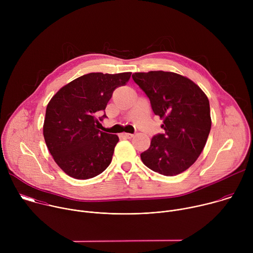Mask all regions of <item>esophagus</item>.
Returning <instances> with one entry per match:
<instances>
[{"instance_id": "esophagus-1", "label": "esophagus", "mask_w": 253, "mask_h": 253, "mask_svg": "<svg viewBox=\"0 0 253 253\" xmlns=\"http://www.w3.org/2000/svg\"><path fill=\"white\" fill-rule=\"evenodd\" d=\"M134 135L133 134H130V133H122L121 134V137L124 138V139H131Z\"/></svg>"}]
</instances>
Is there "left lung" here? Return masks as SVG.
I'll use <instances>...</instances> for the list:
<instances>
[{"instance_id":"1","label":"left lung","mask_w":253,"mask_h":253,"mask_svg":"<svg viewBox=\"0 0 253 253\" xmlns=\"http://www.w3.org/2000/svg\"><path fill=\"white\" fill-rule=\"evenodd\" d=\"M134 82L147 95L164 133L155 135L141 153L148 168L165 176L188 169L201 154L211 128L207 96L190 79L173 72L134 73Z\"/></svg>"}]
</instances>
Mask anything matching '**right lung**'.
Masks as SVG:
<instances>
[{"label":"right lung","mask_w":253,"mask_h":253,"mask_svg":"<svg viewBox=\"0 0 253 253\" xmlns=\"http://www.w3.org/2000/svg\"><path fill=\"white\" fill-rule=\"evenodd\" d=\"M130 77V72L89 73L62 87L50 100L43 134L55 162L67 175L93 178L111 163L119 138L100 131L97 116L106 109L114 90Z\"/></svg>","instance_id":"add662e5"}]
</instances>
